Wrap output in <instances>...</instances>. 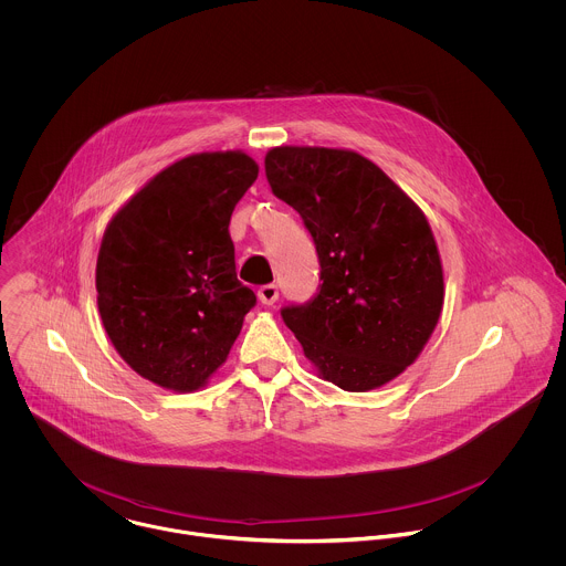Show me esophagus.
<instances>
[{
    "label": "esophagus",
    "mask_w": 566,
    "mask_h": 566,
    "mask_svg": "<svg viewBox=\"0 0 566 566\" xmlns=\"http://www.w3.org/2000/svg\"><path fill=\"white\" fill-rule=\"evenodd\" d=\"M259 301L263 303V305H274L276 301H279V287L274 285V283H268V285H261L259 287Z\"/></svg>",
    "instance_id": "34e87169"
}]
</instances>
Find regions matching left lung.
<instances>
[{
  "label": "left lung",
  "mask_w": 566,
  "mask_h": 566,
  "mask_svg": "<svg viewBox=\"0 0 566 566\" xmlns=\"http://www.w3.org/2000/svg\"><path fill=\"white\" fill-rule=\"evenodd\" d=\"M265 176L301 213L321 261L318 292L283 307V323L337 388L366 392L392 381L420 355L444 301L424 213L350 150L272 148Z\"/></svg>",
  "instance_id": "left-lung-1"
}]
</instances>
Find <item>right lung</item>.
<instances>
[{
    "instance_id": "right-lung-1",
    "label": "right lung",
    "mask_w": 566,
    "mask_h": 566,
    "mask_svg": "<svg viewBox=\"0 0 566 566\" xmlns=\"http://www.w3.org/2000/svg\"><path fill=\"white\" fill-rule=\"evenodd\" d=\"M259 167L202 153L165 167L104 231L97 310L122 359L144 379L191 392L227 361L256 296L235 272L231 216Z\"/></svg>"
}]
</instances>
